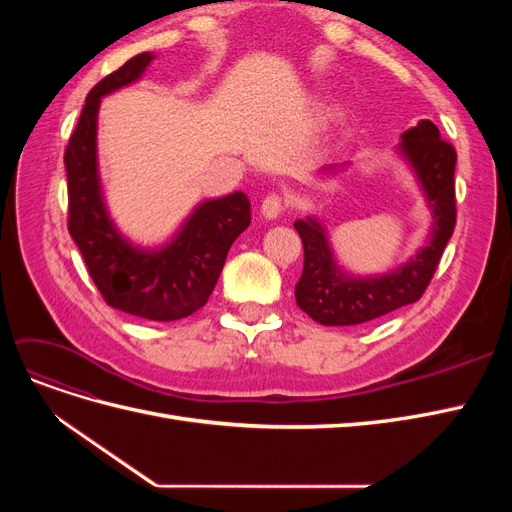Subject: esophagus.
Segmentation results:
<instances>
[{"label":"esophagus","instance_id":"1","mask_svg":"<svg viewBox=\"0 0 512 512\" xmlns=\"http://www.w3.org/2000/svg\"><path fill=\"white\" fill-rule=\"evenodd\" d=\"M260 211L267 220H275L277 215L284 211V198L280 194H269L265 200H262Z\"/></svg>","mask_w":512,"mask_h":512}]
</instances>
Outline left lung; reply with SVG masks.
<instances>
[{"instance_id": "left-lung-1", "label": "left lung", "mask_w": 512, "mask_h": 512, "mask_svg": "<svg viewBox=\"0 0 512 512\" xmlns=\"http://www.w3.org/2000/svg\"><path fill=\"white\" fill-rule=\"evenodd\" d=\"M397 151L421 185L433 220L427 243L404 265L382 275L354 277L337 265L320 220L305 218L294 222L305 250L303 273L294 286V297L309 318L327 327L363 324L416 303L436 273L444 247L455 230L457 153L453 145L442 141L436 123L421 119L401 134ZM322 170L333 173L335 166H324Z\"/></svg>"}]
</instances>
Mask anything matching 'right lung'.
<instances>
[{
	"instance_id": "obj_1",
	"label": "right lung",
	"mask_w": 512,
	"mask_h": 512,
	"mask_svg": "<svg viewBox=\"0 0 512 512\" xmlns=\"http://www.w3.org/2000/svg\"><path fill=\"white\" fill-rule=\"evenodd\" d=\"M153 57L141 53L128 59L89 91L64 156L68 230L108 305L138 318L170 322L209 301L230 245L250 226L252 215L243 192L203 200L160 247L134 245L111 220L98 170V108L104 96L141 79Z\"/></svg>"
}]
</instances>
